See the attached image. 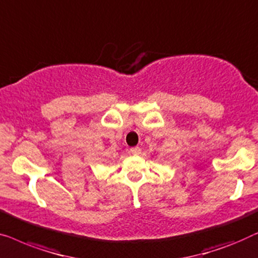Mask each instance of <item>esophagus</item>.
<instances>
[{
  "mask_svg": "<svg viewBox=\"0 0 258 258\" xmlns=\"http://www.w3.org/2000/svg\"><path fill=\"white\" fill-rule=\"evenodd\" d=\"M131 153L134 154V155L140 154V153H141V148H140V147H138V146H136V147H132V148H131Z\"/></svg>",
  "mask_w": 258,
  "mask_h": 258,
  "instance_id": "obj_1",
  "label": "esophagus"
}]
</instances>
